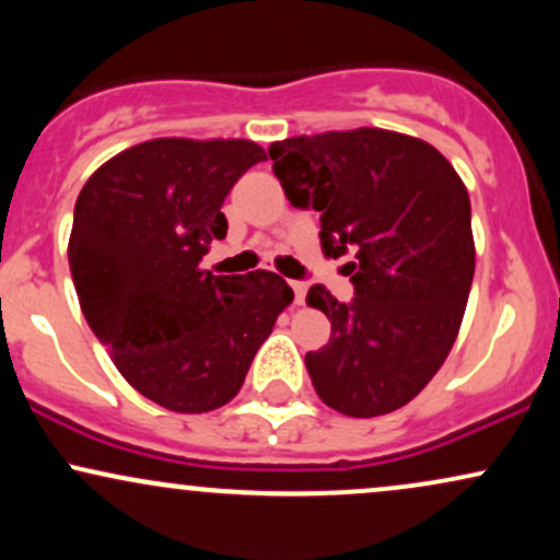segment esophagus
I'll return each mask as SVG.
<instances>
[{
  "label": "esophagus",
  "instance_id": "1",
  "mask_svg": "<svg viewBox=\"0 0 560 560\" xmlns=\"http://www.w3.org/2000/svg\"><path fill=\"white\" fill-rule=\"evenodd\" d=\"M289 284L294 289V302H298V305H305V294H307L305 281H289Z\"/></svg>",
  "mask_w": 560,
  "mask_h": 560
}]
</instances>
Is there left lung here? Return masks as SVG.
<instances>
[{
    "label": "left lung",
    "instance_id": "left-lung-1",
    "mask_svg": "<svg viewBox=\"0 0 560 560\" xmlns=\"http://www.w3.org/2000/svg\"><path fill=\"white\" fill-rule=\"evenodd\" d=\"M273 173L294 208L320 213L326 258L347 262L355 298L311 287L331 339L307 352L318 397L352 419L413 400L445 363L474 279L471 202L427 141L384 128L276 141Z\"/></svg>",
    "mask_w": 560,
    "mask_h": 560
}]
</instances>
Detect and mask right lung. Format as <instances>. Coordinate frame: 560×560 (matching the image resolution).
Returning <instances> with one entry per match:
<instances>
[{"instance_id": "add662e5", "label": "right lung", "mask_w": 560, "mask_h": 560, "mask_svg": "<svg viewBox=\"0 0 560 560\" xmlns=\"http://www.w3.org/2000/svg\"><path fill=\"white\" fill-rule=\"evenodd\" d=\"M266 160L247 139H152L83 184L68 262L81 311L133 389L176 413H208L242 389L258 347L294 300L281 276H213L223 199Z\"/></svg>"}]
</instances>
